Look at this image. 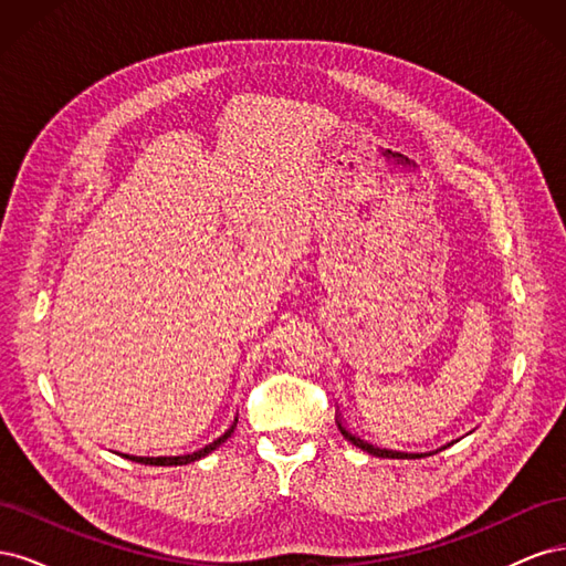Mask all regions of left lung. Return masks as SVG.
Masks as SVG:
<instances>
[{
  "label": "left lung",
  "instance_id": "1",
  "mask_svg": "<svg viewBox=\"0 0 566 566\" xmlns=\"http://www.w3.org/2000/svg\"><path fill=\"white\" fill-rule=\"evenodd\" d=\"M337 427H339L342 437H345L347 441H352L356 449H361V451H366V453H370V455H378V458H397V460H416V458H427V455H434V453H439V451H443V449L453 447V443L458 441V439H453V441H449V443H443V447H441V449H437V451H424V453H406V451H394V449H380L378 443H370V441L361 439V437H358L356 432L347 430V424L342 422L339 418H337Z\"/></svg>",
  "mask_w": 566,
  "mask_h": 566
}]
</instances>
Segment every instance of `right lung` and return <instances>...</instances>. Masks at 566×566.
Wrapping results in <instances>:
<instances>
[{
  "instance_id": "obj_1",
  "label": "right lung",
  "mask_w": 566,
  "mask_h": 566,
  "mask_svg": "<svg viewBox=\"0 0 566 566\" xmlns=\"http://www.w3.org/2000/svg\"><path fill=\"white\" fill-rule=\"evenodd\" d=\"M235 424H238V418H233L231 427H229V430H227L224 434L217 437V439H214V441H210V443H205L202 449H198V451H193V453H184V455H129V453H117V455H123V458L134 460V462H142V465H160V468H169V465H188V462L200 460V458H205L208 453H212L214 449H219L221 443H224V441L233 434Z\"/></svg>"
}]
</instances>
